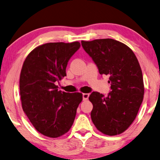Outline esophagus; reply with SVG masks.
<instances>
[{"label": "esophagus", "mask_w": 160, "mask_h": 160, "mask_svg": "<svg viewBox=\"0 0 160 160\" xmlns=\"http://www.w3.org/2000/svg\"><path fill=\"white\" fill-rule=\"evenodd\" d=\"M88 97H89V94H86V93H84V94H82V100L84 101L87 100L88 99Z\"/></svg>", "instance_id": "1"}]
</instances>
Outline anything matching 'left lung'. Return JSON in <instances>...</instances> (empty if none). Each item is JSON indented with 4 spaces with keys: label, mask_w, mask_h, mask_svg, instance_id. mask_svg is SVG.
I'll return each mask as SVG.
<instances>
[{
    "label": "left lung",
    "mask_w": 160,
    "mask_h": 160,
    "mask_svg": "<svg viewBox=\"0 0 160 160\" xmlns=\"http://www.w3.org/2000/svg\"><path fill=\"white\" fill-rule=\"evenodd\" d=\"M101 75L109 77L111 92L105 97L93 92L91 117L98 131L108 136L120 134L132 124L144 97L142 73L136 55L128 46L116 40L81 41Z\"/></svg>",
    "instance_id": "1"
}]
</instances>
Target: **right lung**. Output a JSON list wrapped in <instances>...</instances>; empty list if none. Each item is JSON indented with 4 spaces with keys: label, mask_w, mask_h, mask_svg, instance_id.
<instances>
[{
    "label": "right lung",
    "mask_w": 160,
    "mask_h": 160,
    "mask_svg": "<svg viewBox=\"0 0 160 160\" xmlns=\"http://www.w3.org/2000/svg\"><path fill=\"white\" fill-rule=\"evenodd\" d=\"M80 46L78 41L45 43L34 48L23 62L22 108L36 130L46 137L57 138L67 133L82 100L81 93L62 92L56 85L66 76L68 61Z\"/></svg>",
    "instance_id": "1"
}]
</instances>
